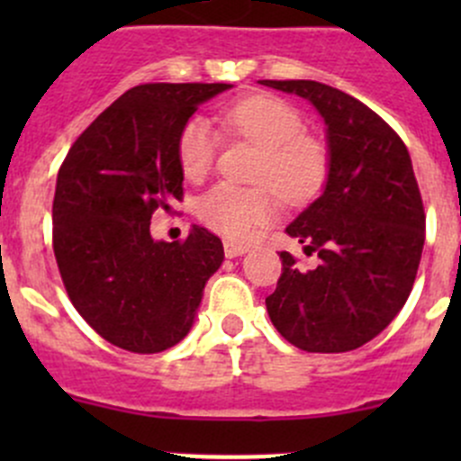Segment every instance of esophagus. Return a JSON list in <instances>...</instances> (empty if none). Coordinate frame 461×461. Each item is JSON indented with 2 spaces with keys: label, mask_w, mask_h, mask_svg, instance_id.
<instances>
[{
  "label": "esophagus",
  "mask_w": 461,
  "mask_h": 461,
  "mask_svg": "<svg viewBox=\"0 0 461 461\" xmlns=\"http://www.w3.org/2000/svg\"><path fill=\"white\" fill-rule=\"evenodd\" d=\"M245 252H248V248H245V245H239V243H231V240H225V257L227 258L243 257Z\"/></svg>",
  "instance_id": "obj_1"
}]
</instances>
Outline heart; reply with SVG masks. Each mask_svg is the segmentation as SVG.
<instances>
[{"instance_id": "heart-1", "label": "heart", "mask_w": 461, "mask_h": 461, "mask_svg": "<svg viewBox=\"0 0 461 461\" xmlns=\"http://www.w3.org/2000/svg\"><path fill=\"white\" fill-rule=\"evenodd\" d=\"M222 122L230 131L257 142L263 158L257 167L258 183H267L283 201H305L323 183L325 149L305 133L299 111L274 95H252L227 106ZM218 133L207 118L194 115L178 136V162L187 178H201L212 167ZM198 216L209 230L245 243L274 216V204L263 187H236L222 183L198 201Z\"/></svg>"}]
</instances>
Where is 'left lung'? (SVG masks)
I'll list each match as a JSON object with an SVG mask.
<instances>
[{
  "label": "left lung",
  "instance_id": "1",
  "mask_svg": "<svg viewBox=\"0 0 461 461\" xmlns=\"http://www.w3.org/2000/svg\"><path fill=\"white\" fill-rule=\"evenodd\" d=\"M317 109L325 124L323 192L285 234L317 252L296 267L281 252L283 274L265 299L274 328L305 352H348L375 339L406 303L424 249L426 216L411 153L364 102L314 80H260Z\"/></svg>",
  "mask_w": 461,
  "mask_h": 461
}]
</instances>
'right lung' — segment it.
Returning <instances> with one entry per match:
<instances>
[{
	"mask_svg": "<svg viewBox=\"0 0 461 461\" xmlns=\"http://www.w3.org/2000/svg\"><path fill=\"white\" fill-rule=\"evenodd\" d=\"M234 85H142L102 111L64 158L53 249L68 299L113 346L153 355L183 341L204 283L222 265L218 236H151V213L183 198L178 136L198 106Z\"/></svg>",
	"mask_w": 461,
	"mask_h": 461,
	"instance_id": "right-lung-1",
	"label": "right lung"
}]
</instances>
